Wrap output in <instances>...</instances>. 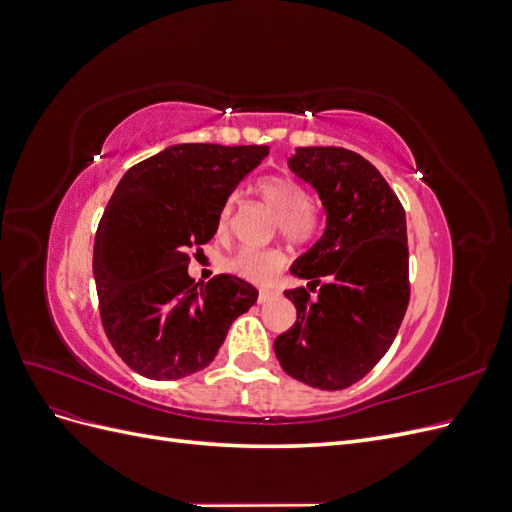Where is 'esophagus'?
Wrapping results in <instances>:
<instances>
[{
	"mask_svg": "<svg viewBox=\"0 0 512 512\" xmlns=\"http://www.w3.org/2000/svg\"><path fill=\"white\" fill-rule=\"evenodd\" d=\"M275 297H277V292H275V290H269V288H262V290L258 292V303H260V305H265V303L273 301Z\"/></svg>",
	"mask_w": 512,
	"mask_h": 512,
	"instance_id": "obj_1",
	"label": "esophagus"
}]
</instances>
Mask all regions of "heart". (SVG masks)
Masks as SVG:
<instances>
[{"instance_id":"obj_1","label":"heart","mask_w":512,"mask_h":512,"mask_svg":"<svg viewBox=\"0 0 512 512\" xmlns=\"http://www.w3.org/2000/svg\"><path fill=\"white\" fill-rule=\"evenodd\" d=\"M256 194L273 213L275 226L290 243H309L320 228V215L312 203H307V190L288 175H269L256 183ZM232 203H226L218 218V235L224 237L230 228ZM282 250H254L241 247L226 260V267L239 277L254 284H269L284 267Z\"/></svg>"}]
</instances>
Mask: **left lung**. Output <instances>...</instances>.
I'll list each match as a JSON object with an SVG mask.
<instances>
[{"label": "left lung", "instance_id": "8db88e82", "mask_svg": "<svg viewBox=\"0 0 512 512\" xmlns=\"http://www.w3.org/2000/svg\"><path fill=\"white\" fill-rule=\"evenodd\" d=\"M288 166L318 192L327 228L290 267L307 288L284 292L297 322L275 339V356L294 380L348 389L391 348L406 316V211L380 170L350 149L297 147Z\"/></svg>", "mask_w": 512, "mask_h": 512}]
</instances>
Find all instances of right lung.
Returning <instances> with one entry per match:
<instances>
[{
  "label": "right lung",
  "instance_id": "1",
  "mask_svg": "<svg viewBox=\"0 0 512 512\" xmlns=\"http://www.w3.org/2000/svg\"><path fill=\"white\" fill-rule=\"evenodd\" d=\"M267 145H173L132 166L102 213L94 277L102 327L136 374L179 380L205 369L258 290L235 275L196 284L190 247L211 241L239 181Z\"/></svg>",
  "mask_w": 512,
  "mask_h": 512
}]
</instances>
